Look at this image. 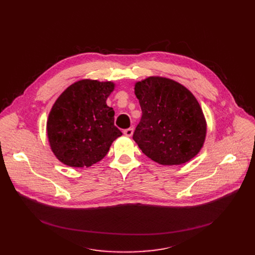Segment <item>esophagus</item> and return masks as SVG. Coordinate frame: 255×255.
Here are the masks:
<instances>
[{
  "instance_id": "esophagus-1",
  "label": "esophagus",
  "mask_w": 255,
  "mask_h": 255,
  "mask_svg": "<svg viewBox=\"0 0 255 255\" xmlns=\"http://www.w3.org/2000/svg\"><path fill=\"white\" fill-rule=\"evenodd\" d=\"M123 132L126 136H131L133 134V128H127Z\"/></svg>"
}]
</instances>
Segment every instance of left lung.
Returning <instances> with one entry per match:
<instances>
[{"label": "left lung", "mask_w": 255, "mask_h": 255, "mask_svg": "<svg viewBox=\"0 0 255 255\" xmlns=\"http://www.w3.org/2000/svg\"><path fill=\"white\" fill-rule=\"evenodd\" d=\"M134 90L142 115L133 139L142 153L162 165H179L197 155L207 124L193 94L175 80L154 76Z\"/></svg>", "instance_id": "1"}]
</instances>
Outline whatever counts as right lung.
Masks as SVG:
<instances>
[{"instance_id": "add662e5", "label": "right lung", "mask_w": 255, "mask_h": 255, "mask_svg": "<svg viewBox=\"0 0 255 255\" xmlns=\"http://www.w3.org/2000/svg\"><path fill=\"white\" fill-rule=\"evenodd\" d=\"M111 82L83 79L67 88L53 104L47 121L50 148L64 164L89 167L103 159L122 135L115 126V111L106 99Z\"/></svg>"}]
</instances>
